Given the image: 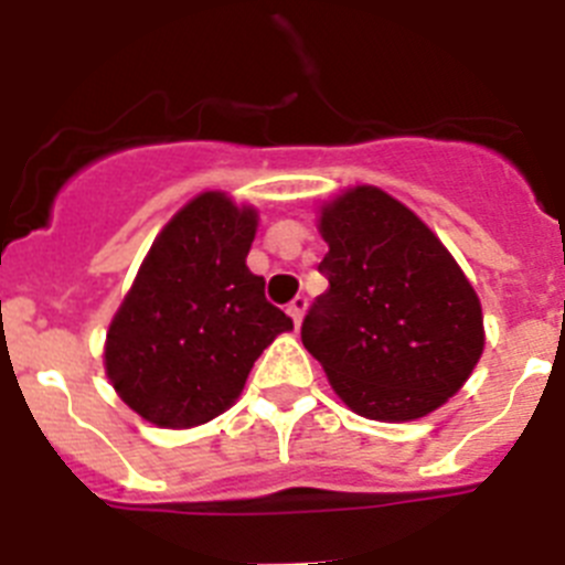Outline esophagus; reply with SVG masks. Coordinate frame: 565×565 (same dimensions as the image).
Returning <instances> with one entry per match:
<instances>
[{
	"label": "esophagus",
	"instance_id": "esophagus-1",
	"mask_svg": "<svg viewBox=\"0 0 565 565\" xmlns=\"http://www.w3.org/2000/svg\"><path fill=\"white\" fill-rule=\"evenodd\" d=\"M306 308H308V297H302V294L288 302V313H291L294 326H299V322H302V313H306Z\"/></svg>",
	"mask_w": 565,
	"mask_h": 565
}]
</instances>
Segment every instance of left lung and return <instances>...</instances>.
I'll use <instances>...</instances> for the list:
<instances>
[{
	"instance_id": "left-lung-1",
	"label": "left lung",
	"mask_w": 565,
	"mask_h": 565,
	"mask_svg": "<svg viewBox=\"0 0 565 565\" xmlns=\"http://www.w3.org/2000/svg\"><path fill=\"white\" fill-rule=\"evenodd\" d=\"M328 291L302 319V344L353 413L413 422L461 391L483 351L478 294L441 239L376 186L319 217Z\"/></svg>"
}]
</instances>
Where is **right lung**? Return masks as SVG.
Here are the masks:
<instances>
[{
  "label": "right lung",
  "mask_w": 565,
  "mask_h": 565,
  "mask_svg": "<svg viewBox=\"0 0 565 565\" xmlns=\"http://www.w3.org/2000/svg\"><path fill=\"white\" fill-rule=\"evenodd\" d=\"M257 212L223 192L189 201L154 237L113 317L104 367L158 427H198L239 396L254 362L294 322L248 271Z\"/></svg>",
  "instance_id": "right-lung-1"
}]
</instances>
